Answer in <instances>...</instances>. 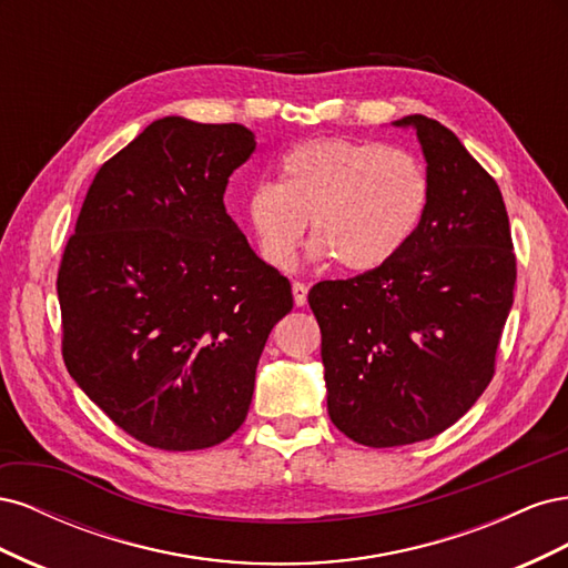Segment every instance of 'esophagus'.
<instances>
[{
    "label": "esophagus",
    "instance_id": "esophagus-1",
    "mask_svg": "<svg viewBox=\"0 0 568 568\" xmlns=\"http://www.w3.org/2000/svg\"><path fill=\"white\" fill-rule=\"evenodd\" d=\"M291 288H294V301H296V305L303 307V305L307 303V286H305L303 282H294V286H291Z\"/></svg>",
    "mask_w": 568,
    "mask_h": 568
}]
</instances>
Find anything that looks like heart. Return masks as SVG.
Masks as SVG:
<instances>
[{"mask_svg": "<svg viewBox=\"0 0 568 568\" xmlns=\"http://www.w3.org/2000/svg\"><path fill=\"white\" fill-rule=\"evenodd\" d=\"M432 196L424 163L400 146L322 136L284 153L280 182H257L246 199L263 261L296 263L305 222L315 255L346 272L390 263L422 225Z\"/></svg>", "mask_w": 568, "mask_h": 568, "instance_id": "b5f03b06", "label": "heart"}]
</instances>
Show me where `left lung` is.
I'll list each match as a JSON object with an SVG mask.
<instances>
[{
    "label": "left lung",
    "instance_id": "1",
    "mask_svg": "<svg viewBox=\"0 0 568 568\" xmlns=\"http://www.w3.org/2000/svg\"><path fill=\"white\" fill-rule=\"evenodd\" d=\"M395 125H415L428 163L422 225L390 263L307 294L329 417L367 448L434 438L478 400L517 282L497 182L438 120L407 115Z\"/></svg>",
    "mask_w": 568,
    "mask_h": 568
}]
</instances>
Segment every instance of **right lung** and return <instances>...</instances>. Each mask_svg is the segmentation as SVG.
<instances>
[{"label": "right lung", "instance_id": "right-lung-1", "mask_svg": "<svg viewBox=\"0 0 568 568\" xmlns=\"http://www.w3.org/2000/svg\"><path fill=\"white\" fill-rule=\"evenodd\" d=\"M253 151L239 123L156 120L99 168L63 248V363L151 448L227 440L248 415L272 326L294 307L288 280L222 201Z\"/></svg>", "mask_w": 568, "mask_h": 568}]
</instances>
